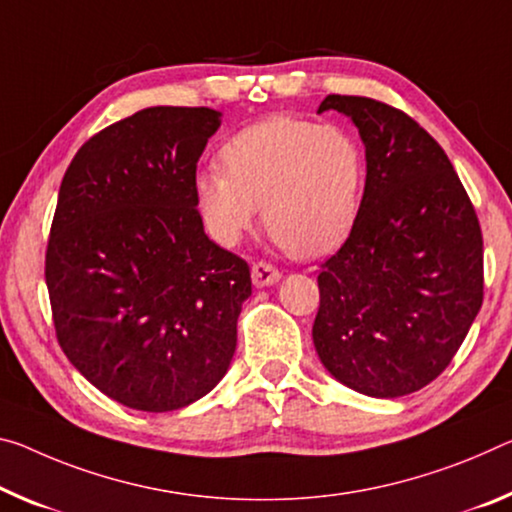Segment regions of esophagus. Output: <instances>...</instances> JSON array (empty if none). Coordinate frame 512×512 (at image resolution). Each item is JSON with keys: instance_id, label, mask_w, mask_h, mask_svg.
Listing matches in <instances>:
<instances>
[{"instance_id": "obj_1", "label": "esophagus", "mask_w": 512, "mask_h": 512, "mask_svg": "<svg viewBox=\"0 0 512 512\" xmlns=\"http://www.w3.org/2000/svg\"><path fill=\"white\" fill-rule=\"evenodd\" d=\"M250 273H253V285L255 287H271L280 280V275H282L269 262H255L253 269H250Z\"/></svg>"}]
</instances>
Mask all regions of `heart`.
I'll return each mask as SVG.
<instances>
[{"instance_id":"heart-1","label":"heart","mask_w":512,"mask_h":512,"mask_svg":"<svg viewBox=\"0 0 512 512\" xmlns=\"http://www.w3.org/2000/svg\"><path fill=\"white\" fill-rule=\"evenodd\" d=\"M221 170L198 173L193 205L209 237L237 246L262 205L271 239L294 257H319L355 223L364 164L358 143L337 125L278 116L230 136Z\"/></svg>"}]
</instances>
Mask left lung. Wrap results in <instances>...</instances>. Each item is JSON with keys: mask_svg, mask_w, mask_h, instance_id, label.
Returning <instances> with one entry per match:
<instances>
[{"mask_svg": "<svg viewBox=\"0 0 512 512\" xmlns=\"http://www.w3.org/2000/svg\"><path fill=\"white\" fill-rule=\"evenodd\" d=\"M367 148V182L342 248L321 264L312 339L332 376L396 399L449 367L483 305V234L449 157L408 113L328 95Z\"/></svg>", "mask_w": 512, "mask_h": 512, "instance_id": "8db88e82", "label": "left lung"}]
</instances>
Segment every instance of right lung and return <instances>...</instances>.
Here are the masks:
<instances>
[{"label":"right lung","instance_id":"obj_1","mask_svg":"<svg viewBox=\"0 0 512 512\" xmlns=\"http://www.w3.org/2000/svg\"><path fill=\"white\" fill-rule=\"evenodd\" d=\"M221 113L150 107L91 136L63 175L45 282L56 339L109 399L180 410L225 376L246 259L209 241L193 180Z\"/></svg>","mask_w":512,"mask_h":512}]
</instances>
